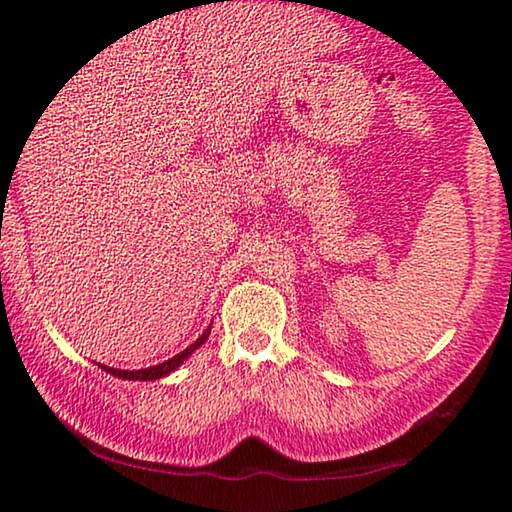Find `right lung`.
Listing matches in <instances>:
<instances>
[{
  "instance_id": "add662e5",
  "label": "right lung",
  "mask_w": 512,
  "mask_h": 512,
  "mask_svg": "<svg viewBox=\"0 0 512 512\" xmlns=\"http://www.w3.org/2000/svg\"><path fill=\"white\" fill-rule=\"evenodd\" d=\"M209 331H212V326H207V331L200 335L198 340L193 342L191 347H186L184 352H179L177 356H172V359H167V361H163V363H158V366H151V368H139V370H121V368H109V366H100V363H97V366H100L102 370H107L109 375H114V377H121V380H135V382H153V380H160V377H167L170 373H174V370H177L181 363H184L188 356H191L195 349L198 347H202L207 342V338H209Z\"/></svg>"
}]
</instances>
